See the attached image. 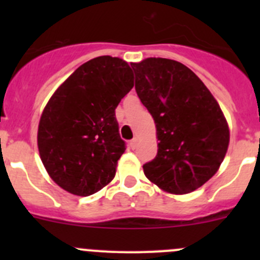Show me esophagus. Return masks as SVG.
Listing matches in <instances>:
<instances>
[{
    "label": "esophagus",
    "mask_w": 260,
    "mask_h": 260,
    "mask_svg": "<svg viewBox=\"0 0 260 260\" xmlns=\"http://www.w3.org/2000/svg\"><path fill=\"white\" fill-rule=\"evenodd\" d=\"M129 146H131V148L135 149L136 147H137V138H133V140L129 142Z\"/></svg>",
    "instance_id": "34e87169"
}]
</instances>
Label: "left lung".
Returning a JSON list of instances; mask_svg holds the SVG:
<instances>
[{"instance_id": "1", "label": "left lung", "mask_w": 260, "mask_h": 260, "mask_svg": "<svg viewBox=\"0 0 260 260\" xmlns=\"http://www.w3.org/2000/svg\"><path fill=\"white\" fill-rule=\"evenodd\" d=\"M136 91L156 123L158 151L143 165L146 177L183 195L216 174L229 146L226 119L205 84L179 61L132 62Z\"/></svg>"}]
</instances>
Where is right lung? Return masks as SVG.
<instances>
[{"instance_id": "1", "label": "right lung", "mask_w": 260, "mask_h": 260, "mask_svg": "<svg viewBox=\"0 0 260 260\" xmlns=\"http://www.w3.org/2000/svg\"><path fill=\"white\" fill-rule=\"evenodd\" d=\"M133 88L119 57L99 56L78 68L46 104L38 131L41 161L68 192L89 196L114 179L125 151L115 108Z\"/></svg>"}]
</instances>
